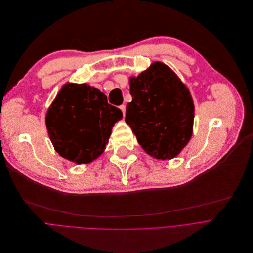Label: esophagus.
Here are the masks:
<instances>
[{"instance_id": "esophagus-1", "label": "esophagus", "mask_w": 253, "mask_h": 253, "mask_svg": "<svg viewBox=\"0 0 253 253\" xmlns=\"http://www.w3.org/2000/svg\"><path fill=\"white\" fill-rule=\"evenodd\" d=\"M120 109H121V111L123 112V115H124V117H125V115H126V106H125V105H122V106H120Z\"/></svg>"}]
</instances>
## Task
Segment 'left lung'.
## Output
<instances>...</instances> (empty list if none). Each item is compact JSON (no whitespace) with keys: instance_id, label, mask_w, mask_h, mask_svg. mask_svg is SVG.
I'll use <instances>...</instances> for the list:
<instances>
[{"instance_id":"8db88e82","label":"left lung","mask_w":253,"mask_h":253,"mask_svg":"<svg viewBox=\"0 0 253 253\" xmlns=\"http://www.w3.org/2000/svg\"><path fill=\"white\" fill-rule=\"evenodd\" d=\"M132 100L126 123L146 154L175 158L192 135L194 106L188 88L167 65L156 62L129 79Z\"/></svg>"}]
</instances>
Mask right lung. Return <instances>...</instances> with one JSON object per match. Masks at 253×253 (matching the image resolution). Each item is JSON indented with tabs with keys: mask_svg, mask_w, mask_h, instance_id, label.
<instances>
[{
	"mask_svg": "<svg viewBox=\"0 0 253 253\" xmlns=\"http://www.w3.org/2000/svg\"><path fill=\"white\" fill-rule=\"evenodd\" d=\"M123 113L105 93L86 84H66L45 116L57 153L76 164H87L104 153L114 125Z\"/></svg>",
	"mask_w": 253,
	"mask_h": 253,
	"instance_id": "obj_1",
	"label": "right lung"
}]
</instances>
